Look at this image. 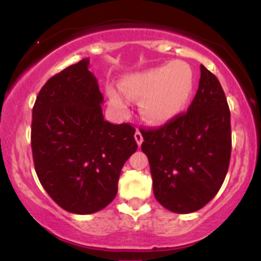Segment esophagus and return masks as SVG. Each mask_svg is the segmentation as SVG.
<instances>
[{
    "label": "esophagus",
    "instance_id": "obj_1",
    "mask_svg": "<svg viewBox=\"0 0 261 261\" xmlns=\"http://www.w3.org/2000/svg\"><path fill=\"white\" fill-rule=\"evenodd\" d=\"M135 140L136 143H138V145H141V144H143V135H141V133L139 130H136L135 133Z\"/></svg>",
    "mask_w": 261,
    "mask_h": 261
}]
</instances>
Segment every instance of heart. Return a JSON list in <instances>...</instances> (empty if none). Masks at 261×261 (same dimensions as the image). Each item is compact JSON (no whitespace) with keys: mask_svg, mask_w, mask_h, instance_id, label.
I'll list each match as a JSON object with an SVG mask.
<instances>
[{"mask_svg":"<svg viewBox=\"0 0 261 261\" xmlns=\"http://www.w3.org/2000/svg\"><path fill=\"white\" fill-rule=\"evenodd\" d=\"M194 73L186 62H172L127 74L120 83L127 98L139 101V114L150 125H165L188 107L194 92ZM110 103L125 112L127 106L122 94L109 88Z\"/></svg>","mask_w":261,"mask_h":261,"instance_id":"1","label":"heart"}]
</instances>
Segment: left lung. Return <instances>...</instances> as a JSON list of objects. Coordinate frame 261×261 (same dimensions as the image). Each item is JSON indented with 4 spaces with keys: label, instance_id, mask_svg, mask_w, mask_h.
Wrapping results in <instances>:
<instances>
[{
    "label": "left lung",
    "instance_id": "8db88e82",
    "mask_svg": "<svg viewBox=\"0 0 261 261\" xmlns=\"http://www.w3.org/2000/svg\"><path fill=\"white\" fill-rule=\"evenodd\" d=\"M156 201L169 211L206 206L225 180L231 156L230 110L220 82L201 65L198 91L186 114L141 128Z\"/></svg>",
    "mask_w": 261,
    "mask_h": 261
}]
</instances>
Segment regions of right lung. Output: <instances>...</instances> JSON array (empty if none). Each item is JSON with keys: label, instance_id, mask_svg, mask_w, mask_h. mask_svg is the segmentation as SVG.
Returning <instances> with one entry per match:
<instances>
[{"label": "right lung", "instance_id": "right-lung-1", "mask_svg": "<svg viewBox=\"0 0 261 261\" xmlns=\"http://www.w3.org/2000/svg\"><path fill=\"white\" fill-rule=\"evenodd\" d=\"M89 59L65 68L44 84L31 122L36 174L65 211L91 215L111 203L126 160L136 151L135 128L102 115L103 96Z\"/></svg>", "mask_w": 261, "mask_h": 261}]
</instances>
